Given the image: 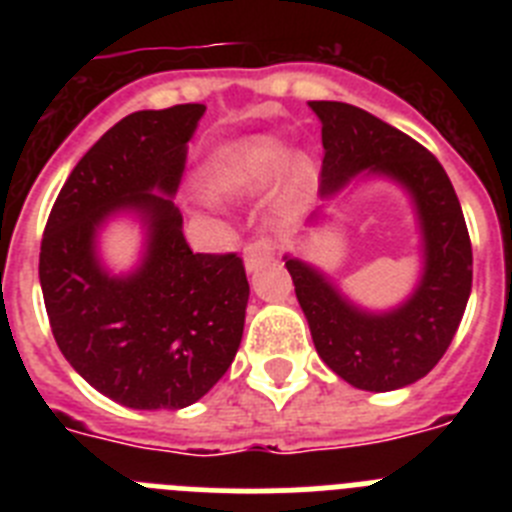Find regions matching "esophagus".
<instances>
[{
  "instance_id": "obj_1",
  "label": "esophagus",
  "mask_w": 512,
  "mask_h": 512,
  "mask_svg": "<svg viewBox=\"0 0 512 512\" xmlns=\"http://www.w3.org/2000/svg\"><path fill=\"white\" fill-rule=\"evenodd\" d=\"M274 253H277V243L271 241V238H256V241L248 243L243 248V261H246L248 271H256L266 264V261L274 259Z\"/></svg>"
}]
</instances>
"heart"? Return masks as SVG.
<instances>
[{"instance_id": "obj_1", "label": "heart", "mask_w": 512, "mask_h": 512, "mask_svg": "<svg viewBox=\"0 0 512 512\" xmlns=\"http://www.w3.org/2000/svg\"><path fill=\"white\" fill-rule=\"evenodd\" d=\"M285 169L282 170L281 166ZM282 171L287 192H300L310 176V164L302 156H289L282 140L246 138L223 146L205 166V187L220 197H241L264 189Z\"/></svg>"}]
</instances>
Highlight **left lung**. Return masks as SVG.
<instances>
[{
  "mask_svg": "<svg viewBox=\"0 0 512 512\" xmlns=\"http://www.w3.org/2000/svg\"><path fill=\"white\" fill-rule=\"evenodd\" d=\"M310 107L323 122L320 197H333L359 174L395 179L415 202L425 266L413 295L387 312L356 307L323 271L297 256H284V266L320 359L359 390H400L441 361L467 310L472 241L464 212L438 158L418 140L354 104L310 102Z\"/></svg>",
  "mask_w": 512,
  "mask_h": 512,
  "instance_id": "left-lung-1",
  "label": "left lung"
}]
</instances>
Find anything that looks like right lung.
Wrapping results in <instances>:
<instances>
[{
  "label": "right lung",
  "instance_id": "add662e5",
  "mask_svg": "<svg viewBox=\"0 0 512 512\" xmlns=\"http://www.w3.org/2000/svg\"><path fill=\"white\" fill-rule=\"evenodd\" d=\"M205 104L122 117L84 153L58 192L40 287L61 354L104 397L135 410L187 408L228 372L246 323L238 253H192L171 197ZM139 212L147 256L128 278L98 264L96 230Z\"/></svg>",
  "mask_w": 512,
  "mask_h": 512
}]
</instances>
